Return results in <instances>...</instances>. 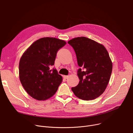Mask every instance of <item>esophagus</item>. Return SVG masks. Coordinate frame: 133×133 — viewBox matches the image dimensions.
<instances>
[{"mask_svg":"<svg viewBox=\"0 0 133 133\" xmlns=\"http://www.w3.org/2000/svg\"><path fill=\"white\" fill-rule=\"evenodd\" d=\"M68 77H69V76H63V78H64L65 79H68Z\"/></svg>","mask_w":133,"mask_h":133,"instance_id":"34e87169","label":"esophagus"}]
</instances>
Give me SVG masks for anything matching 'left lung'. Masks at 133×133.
Wrapping results in <instances>:
<instances>
[{"mask_svg": "<svg viewBox=\"0 0 133 133\" xmlns=\"http://www.w3.org/2000/svg\"><path fill=\"white\" fill-rule=\"evenodd\" d=\"M74 49L78 65L79 84L71 88L79 98H97L106 89L111 74L112 63L102 44L85 37H78L68 42Z\"/></svg>", "mask_w": 133, "mask_h": 133, "instance_id": "left-lung-1", "label": "left lung"}]
</instances>
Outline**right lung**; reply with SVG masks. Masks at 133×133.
<instances>
[{
    "mask_svg": "<svg viewBox=\"0 0 133 133\" xmlns=\"http://www.w3.org/2000/svg\"><path fill=\"white\" fill-rule=\"evenodd\" d=\"M66 42L54 37H43L29 46L22 56L19 64L21 82L32 98L45 100L52 97L62 81L55 69H51L57 51Z\"/></svg>",
    "mask_w": 133,
    "mask_h": 133,
    "instance_id": "add662e5",
    "label": "right lung"
}]
</instances>
